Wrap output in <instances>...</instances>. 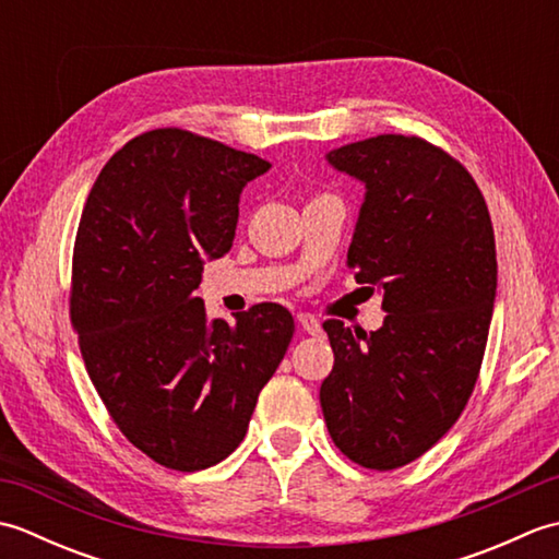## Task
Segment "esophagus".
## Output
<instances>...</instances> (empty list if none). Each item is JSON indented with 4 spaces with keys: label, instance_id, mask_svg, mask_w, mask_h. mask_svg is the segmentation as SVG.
<instances>
[{
    "label": "esophagus",
    "instance_id": "esophagus-1",
    "mask_svg": "<svg viewBox=\"0 0 559 559\" xmlns=\"http://www.w3.org/2000/svg\"><path fill=\"white\" fill-rule=\"evenodd\" d=\"M298 324H300V329L305 331V334H310V336L322 334V322H319V319L314 314H310V312H300L298 314Z\"/></svg>",
    "mask_w": 559,
    "mask_h": 559
}]
</instances>
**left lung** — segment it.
Instances as JSON below:
<instances>
[{
    "instance_id": "obj_1",
    "label": "left lung",
    "mask_w": 559,
    "mask_h": 559,
    "mask_svg": "<svg viewBox=\"0 0 559 559\" xmlns=\"http://www.w3.org/2000/svg\"><path fill=\"white\" fill-rule=\"evenodd\" d=\"M365 185L348 247L355 281L382 290V329L324 322L334 370L319 389L334 444L391 471L442 439L476 386L488 343L497 257L476 180L418 136L382 134L326 153Z\"/></svg>"
}]
</instances>
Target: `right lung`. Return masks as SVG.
<instances>
[{
	"label": "right lung",
	"mask_w": 559,
	"mask_h": 559,
	"mask_svg": "<svg viewBox=\"0 0 559 559\" xmlns=\"http://www.w3.org/2000/svg\"><path fill=\"white\" fill-rule=\"evenodd\" d=\"M271 163L153 129L105 163L81 213L71 324L93 386L136 449L173 471L216 466L247 435L293 338L276 302L209 319L204 259L233 247L240 194Z\"/></svg>",
	"instance_id": "right-lung-1"
}]
</instances>
